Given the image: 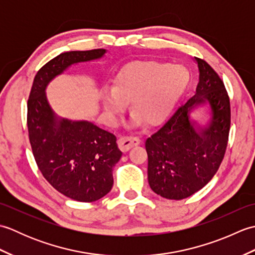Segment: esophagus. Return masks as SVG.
<instances>
[{
  "mask_svg": "<svg viewBox=\"0 0 255 255\" xmlns=\"http://www.w3.org/2000/svg\"><path fill=\"white\" fill-rule=\"evenodd\" d=\"M140 143V139L133 136H123L118 139V147L122 151H128Z\"/></svg>",
  "mask_w": 255,
  "mask_h": 255,
  "instance_id": "esophagus-1",
  "label": "esophagus"
}]
</instances>
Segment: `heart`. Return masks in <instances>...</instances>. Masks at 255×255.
<instances>
[{
  "mask_svg": "<svg viewBox=\"0 0 255 255\" xmlns=\"http://www.w3.org/2000/svg\"><path fill=\"white\" fill-rule=\"evenodd\" d=\"M187 70L166 62L130 63L116 75L112 90L102 96L103 108L113 121L131 102V112L149 126L170 115L188 83Z\"/></svg>",
  "mask_w": 255,
  "mask_h": 255,
  "instance_id": "b5f03b06",
  "label": "heart"
}]
</instances>
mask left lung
Segmentation results:
<instances>
[{"label": "left lung", "mask_w": 255, "mask_h": 255, "mask_svg": "<svg viewBox=\"0 0 255 255\" xmlns=\"http://www.w3.org/2000/svg\"><path fill=\"white\" fill-rule=\"evenodd\" d=\"M195 61L199 71L195 95L145 140L149 185L167 199H184L202 189L218 171L228 143L230 101L225 84L205 60ZM200 105L210 107L205 128L190 119Z\"/></svg>", "instance_id": "8db88e82"}]
</instances>
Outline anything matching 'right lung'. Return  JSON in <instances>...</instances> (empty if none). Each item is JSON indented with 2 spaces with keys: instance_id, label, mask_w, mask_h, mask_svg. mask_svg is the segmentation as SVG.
<instances>
[{
  "instance_id": "1",
  "label": "right lung",
  "mask_w": 255,
  "mask_h": 255,
  "mask_svg": "<svg viewBox=\"0 0 255 255\" xmlns=\"http://www.w3.org/2000/svg\"><path fill=\"white\" fill-rule=\"evenodd\" d=\"M105 49L68 51L37 72L27 102V127L38 169L58 192L78 202H95L113 187V169L122 151L115 134L86 121L58 117L46 88L72 64L101 59Z\"/></svg>"
}]
</instances>
